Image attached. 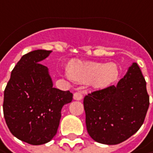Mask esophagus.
<instances>
[{
	"mask_svg": "<svg viewBox=\"0 0 153 153\" xmlns=\"http://www.w3.org/2000/svg\"><path fill=\"white\" fill-rule=\"evenodd\" d=\"M83 98V94L81 91H77L74 94V100H81Z\"/></svg>",
	"mask_w": 153,
	"mask_h": 153,
	"instance_id": "obj_1",
	"label": "esophagus"
}]
</instances>
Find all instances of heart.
I'll list each match as a JSON object with an SVG mask.
<instances>
[{
	"mask_svg": "<svg viewBox=\"0 0 153 153\" xmlns=\"http://www.w3.org/2000/svg\"><path fill=\"white\" fill-rule=\"evenodd\" d=\"M70 78L79 83L89 82L95 89H102L114 83L119 76V68L114 62H81L74 61L68 67Z\"/></svg>",
	"mask_w": 153,
	"mask_h": 153,
	"instance_id": "1",
	"label": "heart"
}]
</instances>
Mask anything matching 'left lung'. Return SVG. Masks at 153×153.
Segmentation results:
<instances>
[{"instance_id":"obj_1","label":"left lung","mask_w":153,"mask_h":153,"mask_svg":"<svg viewBox=\"0 0 153 153\" xmlns=\"http://www.w3.org/2000/svg\"><path fill=\"white\" fill-rule=\"evenodd\" d=\"M149 103L146 82L138 64L134 62L116 85L84 97L87 132L101 144L123 142L140 129Z\"/></svg>"}]
</instances>
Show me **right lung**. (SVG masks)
<instances>
[{"instance_id":"obj_1","label":"right lung","mask_w":153,"mask_h":153,"mask_svg":"<svg viewBox=\"0 0 153 153\" xmlns=\"http://www.w3.org/2000/svg\"><path fill=\"white\" fill-rule=\"evenodd\" d=\"M51 50H37L21 57L4 91L3 114L13 136L30 145H42L56 134L64 104L73 93L53 87L47 67L40 63Z\"/></svg>"}]
</instances>
